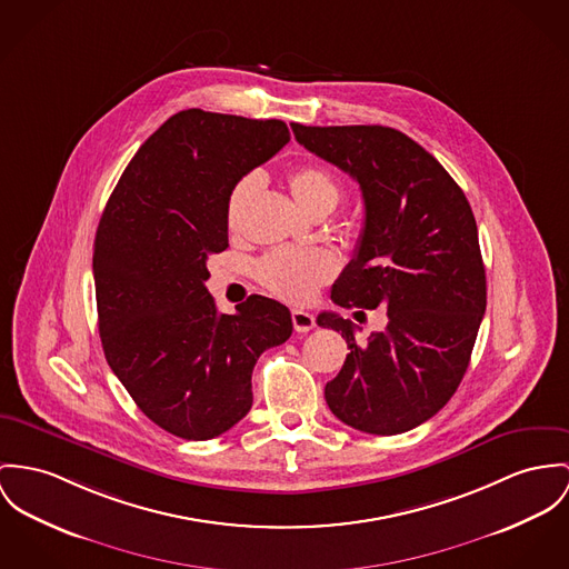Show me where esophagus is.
<instances>
[{
  "mask_svg": "<svg viewBox=\"0 0 569 569\" xmlns=\"http://www.w3.org/2000/svg\"><path fill=\"white\" fill-rule=\"evenodd\" d=\"M292 322H295V329L299 333H307V331H311L316 327L313 316L309 311H303V309H295L292 311Z\"/></svg>",
  "mask_w": 569,
  "mask_h": 569,
  "instance_id": "34e87169",
  "label": "esophagus"
}]
</instances>
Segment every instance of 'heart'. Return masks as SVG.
I'll return each instance as SVG.
<instances>
[{
    "label": "heart",
    "mask_w": 569,
    "mask_h": 569,
    "mask_svg": "<svg viewBox=\"0 0 569 569\" xmlns=\"http://www.w3.org/2000/svg\"><path fill=\"white\" fill-rule=\"evenodd\" d=\"M288 183L301 210H306L311 217L329 214L342 197V188L333 173L316 164L295 169L288 177ZM253 186H256V177H244L236 186L229 203V219H233L236 208ZM336 272H338V260L327 249L281 247L266 253L258 263V277L263 288H268L272 295L290 303L311 301L320 290V286L331 281Z\"/></svg>",
    "instance_id": "1"
}]
</instances>
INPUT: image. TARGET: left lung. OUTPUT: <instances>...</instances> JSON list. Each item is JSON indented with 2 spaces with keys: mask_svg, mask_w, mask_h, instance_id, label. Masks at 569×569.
<instances>
[{
  "mask_svg": "<svg viewBox=\"0 0 569 569\" xmlns=\"http://www.w3.org/2000/svg\"><path fill=\"white\" fill-rule=\"evenodd\" d=\"M290 128L307 151L349 173L363 197V229L333 283V303L388 311V327L366 345H357V327L340 313L318 316L350 349L325 388L327 405L363 433L411 431L457 392L481 327L487 283L472 208L438 160L402 131Z\"/></svg>",
  "mask_w": 569,
  "mask_h": 569,
  "instance_id": "left-lung-1",
  "label": "left lung"
}]
</instances>
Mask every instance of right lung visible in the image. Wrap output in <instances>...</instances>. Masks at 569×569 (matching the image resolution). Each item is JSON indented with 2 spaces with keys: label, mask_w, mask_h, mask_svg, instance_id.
I'll list each match as a JSON object with an SVG mask.
<instances>
[{
  "label": "right lung",
  "mask_w": 569,
  "mask_h": 569,
  "mask_svg": "<svg viewBox=\"0 0 569 569\" xmlns=\"http://www.w3.org/2000/svg\"><path fill=\"white\" fill-rule=\"evenodd\" d=\"M288 140L277 119L181 110L131 158L99 220L101 347L140 411L177 438L238 425L253 405L256 361L292 336L279 301L251 295L220 313L206 288L208 258L229 247L236 183Z\"/></svg>",
  "instance_id": "obj_1"
}]
</instances>
